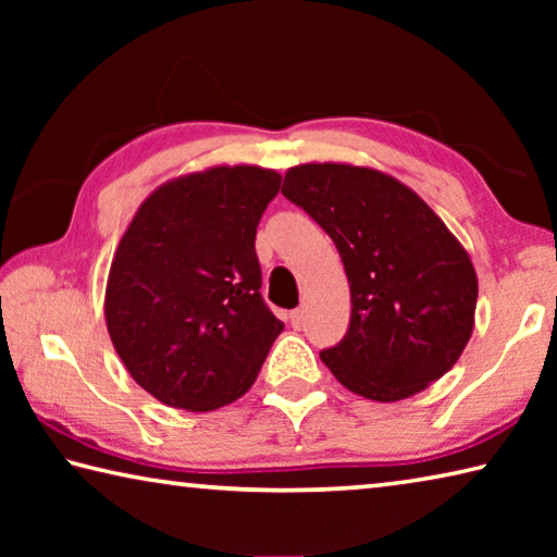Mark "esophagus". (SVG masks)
<instances>
[{
  "mask_svg": "<svg viewBox=\"0 0 557 557\" xmlns=\"http://www.w3.org/2000/svg\"><path fill=\"white\" fill-rule=\"evenodd\" d=\"M289 322L295 329H301V326H305V312H301V309H295V312L289 314Z\"/></svg>",
  "mask_w": 557,
  "mask_h": 557,
  "instance_id": "obj_1",
  "label": "esophagus"
}]
</instances>
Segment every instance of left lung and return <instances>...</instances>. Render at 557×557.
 <instances>
[{
  "label": "left lung",
  "mask_w": 557,
  "mask_h": 557,
  "mask_svg": "<svg viewBox=\"0 0 557 557\" xmlns=\"http://www.w3.org/2000/svg\"><path fill=\"white\" fill-rule=\"evenodd\" d=\"M282 194L329 233L351 287L348 332L319 354L334 379L379 403L442 379L474 332L479 282L440 215L371 166H292Z\"/></svg>",
  "instance_id": "1"
}]
</instances>
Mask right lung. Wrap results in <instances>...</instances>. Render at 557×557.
<instances>
[{"label": "right lung", "mask_w": 557, "mask_h": 557, "mask_svg": "<svg viewBox=\"0 0 557 557\" xmlns=\"http://www.w3.org/2000/svg\"><path fill=\"white\" fill-rule=\"evenodd\" d=\"M272 169L211 166L154 188L112 258L106 322L159 403L209 412L256 383L285 324L260 295L256 233L280 191Z\"/></svg>", "instance_id": "obj_1"}]
</instances>
